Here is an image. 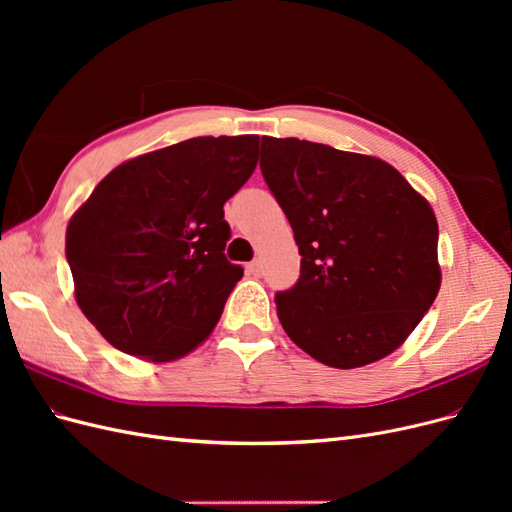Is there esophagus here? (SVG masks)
<instances>
[{
	"instance_id": "1",
	"label": "esophagus",
	"mask_w": 512,
	"mask_h": 512,
	"mask_svg": "<svg viewBox=\"0 0 512 512\" xmlns=\"http://www.w3.org/2000/svg\"><path fill=\"white\" fill-rule=\"evenodd\" d=\"M245 269H247V273H252V275L258 277V275H262V262L260 260H252Z\"/></svg>"
}]
</instances>
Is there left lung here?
I'll return each mask as SVG.
<instances>
[{"label":"left lung","mask_w":512,"mask_h":512,"mask_svg":"<svg viewBox=\"0 0 512 512\" xmlns=\"http://www.w3.org/2000/svg\"><path fill=\"white\" fill-rule=\"evenodd\" d=\"M260 170L301 254L297 284L275 294L288 337L337 369L397 350L440 290L427 200L391 164L299 138H262Z\"/></svg>","instance_id":"obj_1"}]
</instances>
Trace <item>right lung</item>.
<instances>
[{
	"label": "right lung",
	"instance_id": "obj_1",
	"mask_svg": "<svg viewBox=\"0 0 512 512\" xmlns=\"http://www.w3.org/2000/svg\"><path fill=\"white\" fill-rule=\"evenodd\" d=\"M258 141L198 136L111 170L72 215L76 303L117 350L175 361L218 324L243 277L224 247V203L252 177Z\"/></svg>",
	"mask_w": 512,
	"mask_h": 512
}]
</instances>
